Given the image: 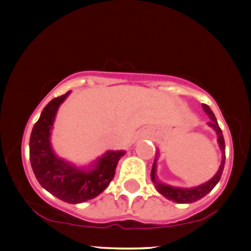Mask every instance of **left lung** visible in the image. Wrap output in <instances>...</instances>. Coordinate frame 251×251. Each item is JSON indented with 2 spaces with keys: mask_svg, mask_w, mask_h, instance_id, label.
Returning <instances> with one entry per match:
<instances>
[{
  "mask_svg": "<svg viewBox=\"0 0 251 251\" xmlns=\"http://www.w3.org/2000/svg\"><path fill=\"white\" fill-rule=\"evenodd\" d=\"M203 109L205 111V113L210 117V122L208 125L210 127H212L216 131V133L218 135V144H220V148L222 150V163L220 169H218L217 174L214 176V178H211L206 183L201 184L200 186H196V188L192 189H180V188H174V186L165 185V184L158 183L157 179H155V160L153 163V166H152L151 171V178L152 181L155 184V188H157L158 191L160 192L163 196H165L168 200H171L176 201V203H194V201H200L201 198H203L204 196H206L211 191L212 189L215 188L216 184L218 183L222 177V172H223L224 164H226V143H224L223 134H222V129L220 126H218L217 119H216L215 114L212 113V111L210 107L205 103H203Z\"/></svg>",
  "mask_w": 251,
  "mask_h": 251,
  "instance_id": "1",
  "label": "left lung"
}]
</instances>
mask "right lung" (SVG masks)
Instances as JSON below:
<instances>
[{"label": "right lung", "mask_w": 251, "mask_h": 251, "mask_svg": "<svg viewBox=\"0 0 251 251\" xmlns=\"http://www.w3.org/2000/svg\"><path fill=\"white\" fill-rule=\"evenodd\" d=\"M70 92L57 97L43 108L34 125L29 140V158L37 181L56 198L66 203H82L108 186L116 174V168L124 151H108L92 170H80L57 158L50 146V128L60 103Z\"/></svg>", "instance_id": "add662e5"}]
</instances>
